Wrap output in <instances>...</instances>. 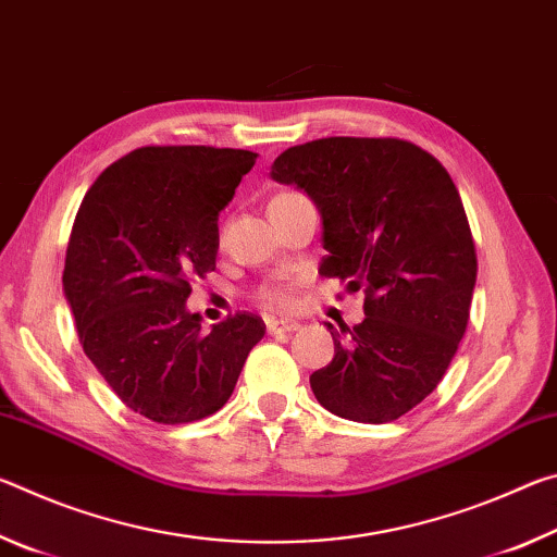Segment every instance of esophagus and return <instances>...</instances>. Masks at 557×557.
<instances>
[{"instance_id":"obj_1","label":"esophagus","mask_w":557,"mask_h":557,"mask_svg":"<svg viewBox=\"0 0 557 557\" xmlns=\"http://www.w3.org/2000/svg\"><path fill=\"white\" fill-rule=\"evenodd\" d=\"M299 322H292V319H268V332L270 334H289L297 332Z\"/></svg>"}]
</instances>
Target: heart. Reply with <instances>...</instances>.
Masks as SVG:
<instances>
[{
    "label": "heart",
    "mask_w": 557,
    "mask_h": 557,
    "mask_svg": "<svg viewBox=\"0 0 557 557\" xmlns=\"http://www.w3.org/2000/svg\"><path fill=\"white\" fill-rule=\"evenodd\" d=\"M258 297L272 307H287L292 301V289L287 285H265L258 289Z\"/></svg>",
    "instance_id": "b5f03b06"
}]
</instances>
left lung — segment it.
Returning <instances> with one entry per match:
<instances>
[{
  "mask_svg": "<svg viewBox=\"0 0 557 557\" xmlns=\"http://www.w3.org/2000/svg\"><path fill=\"white\" fill-rule=\"evenodd\" d=\"M322 213L319 275L363 289L366 319L332 324L334 358L309 375L317 400L354 422L398 420L437 388L467 332L476 252L447 169L395 137H324L270 169Z\"/></svg>",
  "mask_w": 557,
  "mask_h": 557,
  "instance_id": "obj_1",
  "label": "left lung"
}]
</instances>
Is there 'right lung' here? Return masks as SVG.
<instances>
[{
    "label": "right lung",
    "instance_id": "1",
    "mask_svg": "<svg viewBox=\"0 0 557 557\" xmlns=\"http://www.w3.org/2000/svg\"><path fill=\"white\" fill-rule=\"evenodd\" d=\"M258 154L139 147L88 188L65 250L63 292L83 351L117 398L162 425L228 403L262 319L238 312L209 334L186 309L191 280L215 270L219 213Z\"/></svg>",
    "mask_w": 557,
    "mask_h": 557
}]
</instances>
